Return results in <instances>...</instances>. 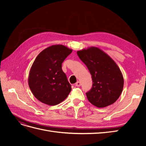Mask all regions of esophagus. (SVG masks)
<instances>
[{"mask_svg":"<svg viewBox=\"0 0 146 146\" xmlns=\"http://www.w3.org/2000/svg\"><path fill=\"white\" fill-rule=\"evenodd\" d=\"M76 86L78 87V86H81V82H77V83H76Z\"/></svg>","mask_w":146,"mask_h":146,"instance_id":"34e87169","label":"esophagus"}]
</instances>
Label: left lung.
<instances>
[{
  "label": "left lung",
  "mask_w": 146,
  "mask_h": 146,
  "mask_svg": "<svg viewBox=\"0 0 146 146\" xmlns=\"http://www.w3.org/2000/svg\"><path fill=\"white\" fill-rule=\"evenodd\" d=\"M92 76V86L86 94L88 100L98 108L114 104L121 94L123 78L114 61L103 50L91 47L77 51Z\"/></svg>",
  "instance_id": "1"
}]
</instances>
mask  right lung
I'll use <instances>...</instances> for the list:
<instances>
[{
	"mask_svg": "<svg viewBox=\"0 0 146 146\" xmlns=\"http://www.w3.org/2000/svg\"><path fill=\"white\" fill-rule=\"evenodd\" d=\"M72 50L63 45H53L39 53L31 67L29 85L42 103L54 106L63 102L71 91L62 63Z\"/></svg>",
	"mask_w": 146,
	"mask_h": 146,
	"instance_id": "add662e5",
	"label": "right lung"
}]
</instances>
